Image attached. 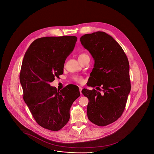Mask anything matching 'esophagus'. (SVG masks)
Listing matches in <instances>:
<instances>
[{"mask_svg":"<svg viewBox=\"0 0 154 154\" xmlns=\"http://www.w3.org/2000/svg\"><path fill=\"white\" fill-rule=\"evenodd\" d=\"M79 91H80V93L82 94V88L81 86H79Z\"/></svg>","mask_w":154,"mask_h":154,"instance_id":"esophagus-1","label":"esophagus"}]
</instances>
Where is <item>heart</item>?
Segmentation results:
<instances>
[{
  "label": "heart",
  "instance_id": "1",
  "mask_svg": "<svg viewBox=\"0 0 154 154\" xmlns=\"http://www.w3.org/2000/svg\"><path fill=\"white\" fill-rule=\"evenodd\" d=\"M88 56L86 54H85V53H82V54H80V55L79 56L78 59H81V58H82L88 57ZM73 81H75L76 82L79 83H83V79L81 76H75L73 77Z\"/></svg>",
  "mask_w": 154,
  "mask_h": 154
}]
</instances>
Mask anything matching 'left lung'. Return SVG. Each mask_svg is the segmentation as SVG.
Masks as SVG:
<instances>
[{
    "mask_svg": "<svg viewBox=\"0 0 154 154\" xmlns=\"http://www.w3.org/2000/svg\"><path fill=\"white\" fill-rule=\"evenodd\" d=\"M80 41L94 60L89 86L103 89L102 93L95 89L82 90L89 99L88 117L97 126H106L124 111L131 89L129 61L119 44L104 32L85 34Z\"/></svg>",
    "mask_w": 154,
    "mask_h": 154,
    "instance_id": "8db88e82",
    "label": "left lung"
}]
</instances>
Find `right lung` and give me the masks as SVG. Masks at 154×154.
<instances>
[{
	"mask_svg": "<svg viewBox=\"0 0 154 154\" xmlns=\"http://www.w3.org/2000/svg\"><path fill=\"white\" fill-rule=\"evenodd\" d=\"M76 41L75 36L37 39L26 51L22 63L20 81L25 103L36 122L51 131H58L67 123L70 108L80 96L76 86L75 90L66 86L57 90L49 84L63 73L65 60Z\"/></svg>",
	"mask_w": 154,
	"mask_h": 154,
	"instance_id": "obj_1",
	"label": "right lung"
}]
</instances>
